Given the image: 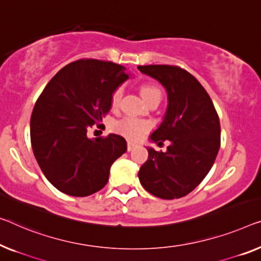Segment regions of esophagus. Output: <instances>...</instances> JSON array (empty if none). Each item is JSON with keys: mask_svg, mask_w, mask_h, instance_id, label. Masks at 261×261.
Here are the masks:
<instances>
[{"mask_svg": "<svg viewBox=\"0 0 261 261\" xmlns=\"http://www.w3.org/2000/svg\"><path fill=\"white\" fill-rule=\"evenodd\" d=\"M137 146V144L136 143H132V142H127V151H132L135 149V147Z\"/></svg>", "mask_w": 261, "mask_h": 261, "instance_id": "obj_1", "label": "esophagus"}]
</instances>
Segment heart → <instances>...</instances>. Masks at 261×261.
<instances>
[{
	"instance_id": "obj_1",
	"label": "heart",
	"mask_w": 261,
	"mask_h": 261,
	"mask_svg": "<svg viewBox=\"0 0 261 261\" xmlns=\"http://www.w3.org/2000/svg\"><path fill=\"white\" fill-rule=\"evenodd\" d=\"M141 95L144 100L149 104L151 100L162 98L161 89L152 84H144L141 87ZM120 98H122V88H117L112 92L110 104L111 108L116 109L119 106ZM150 129V124L144 120L135 118H124L116 124V131L120 135L125 136L129 139H138L141 136Z\"/></svg>"
}]
</instances>
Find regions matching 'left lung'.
I'll use <instances>...</instances> for the list:
<instances>
[{"mask_svg":"<svg viewBox=\"0 0 261 261\" xmlns=\"http://www.w3.org/2000/svg\"><path fill=\"white\" fill-rule=\"evenodd\" d=\"M168 92L163 122L150 136L166 152L146 147L149 158L138 178L143 188L162 199L189 194L211 170L220 146L219 117L208 93L191 73L176 65H139Z\"/></svg>","mask_w":261,"mask_h":261,"instance_id":"8db88e82","label":"left lung"}]
</instances>
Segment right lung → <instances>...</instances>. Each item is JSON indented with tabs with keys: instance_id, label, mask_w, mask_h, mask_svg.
<instances>
[{
	"instance_id": "1",
	"label": "right lung",
	"mask_w": 261,
	"mask_h": 261,
	"mask_svg": "<svg viewBox=\"0 0 261 261\" xmlns=\"http://www.w3.org/2000/svg\"><path fill=\"white\" fill-rule=\"evenodd\" d=\"M127 79L123 65L83 58L62 68L38 97L30 119L31 146L46 179L61 192L87 197L107 185L126 142L115 134L90 139L87 132L102 122L112 92Z\"/></svg>"
}]
</instances>
